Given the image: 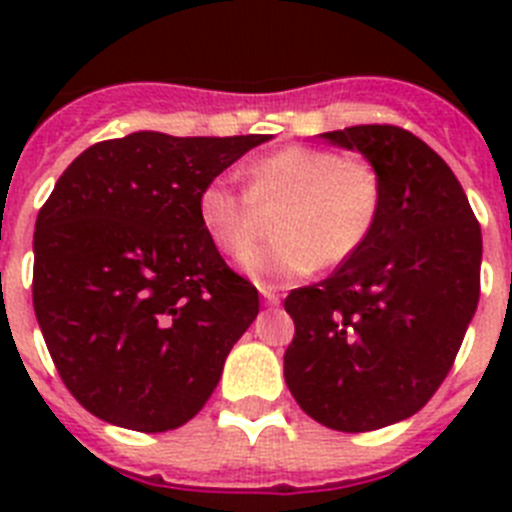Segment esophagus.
<instances>
[{"label": "esophagus", "mask_w": 512, "mask_h": 512, "mask_svg": "<svg viewBox=\"0 0 512 512\" xmlns=\"http://www.w3.org/2000/svg\"><path fill=\"white\" fill-rule=\"evenodd\" d=\"M261 297H264L266 305H279V292L277 289H271V287H261Z\"/></svg>", "instance_id": "34e87169"}]
</instances>
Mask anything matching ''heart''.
I'll list each match as a JSON object with an SVG mask.
<instances>
[{"mask_svg":"<svg viewBox=\"0 0 512 512\" xmlns=\"http://www.w3.org/2000/svg\"><path fill=\"white\" fill-rule=\"evenodd\" d=\"M248 192L215 176L200 192V223L220 251L241 256L271 215L266 246L243 256L261 282H289L318 266H338L364 248L382 215V176L364 158L310 146H287L246 166Z\"/></svg>","mask_w":512,"mask_h":512,"instance_id":"b5f03b06","label":"heart"}]
</instances>
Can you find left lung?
<instances>
[{
    "label": "left lung",
    "mask_w": 512,
    "mask_h": 512,
    "mask_svg": "<svg viewBox=\"0 0 512 512\" xmlns=\"http://www.w3.org/2000/svg\"><path fill=\"white\" fill-rule=\"evenodd\" d=\"M379 171L382 215L333 277L292 289L295 338L284 379L297 405L333 431L405 420L449 374L479 302L482 230L454 171L395 125L323 133Z\"/></svg>",
    "instance_id": "1"
}]
</instances>
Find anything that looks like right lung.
<instances>
[{
  "label": "right lung",
  "instance_id": "right-lung-1",
  "mask_svg": "<svg viewBox=\"0 0 512 512\" xmlns=\"http://www.w3.org/2000/svg\"><path fill=\"white\" fill-rule=\"evenodd\" d=\"M269 135L138 130L76 156L35 223L33 305L71 395L140 433L174 431L215 392L259 292L200 223V192Z\"/></svg>",
  "mask_w": 512,
  "mask_h": 512
}]
</instances>
